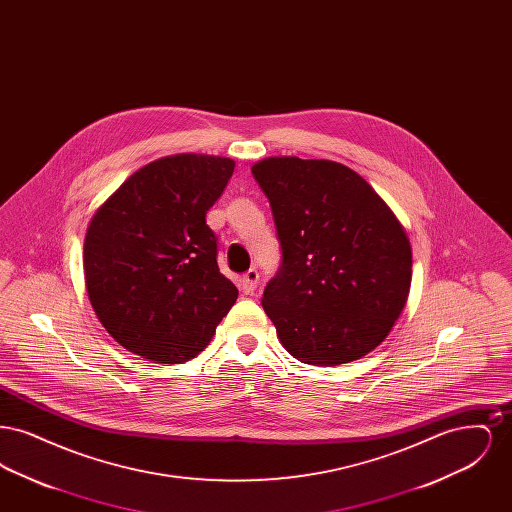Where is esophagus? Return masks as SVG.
Returning a JSON list of instances; mask_svg holds the SVG:
<instances>
[{"mask_svg":"<svg viewBox=\"0 0 512 512\" xmlns=\"http://www.w3.org/2000/svg\"><path fill=\"white\" fill-rule=\"evenodd\" d=\"M257 286H259V272L255 268H251L240 278V288L245 295H251L257 290Z\"/></svg>","mask_w":512,"mask_h":512,"instance_id":"obj_1","label":"esophagus"}]
</instances>
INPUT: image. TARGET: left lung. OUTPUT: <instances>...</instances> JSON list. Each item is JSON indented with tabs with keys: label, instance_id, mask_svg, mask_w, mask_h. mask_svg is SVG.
I'll list each match as a JSON object with an SVG mask.
<instances>
[{
	"label": "left lung",
	"instance_id": "obj_1",
	"mask_svg": "<svg viewBox=\"0 0 512 512\" xmlns=\"http://www.w3.org/2000/svg\"><path fill=\"white\" fill-rule=\"evenodd\" d=\"M251 172L282 247L261 299L278 340L305 365L365 357L409 297L413 253L403 224L361 174L336 161L268 157Z\"/></svg>",
	"mask_w": 512,
	"mask_h": 512
}]
</instances>
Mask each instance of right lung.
<instances>
[{
  "instance_id": "1",
  "label": "right lung",
  "mask_w": 512,
  "mask_h": 512,
  "mask_svg": "<svg viewBox=\"0 0 512 512\" xmlns=\"http://www.w3.org/2000/svg\"><path fill=\"white\" fill-rule=\"evenodd\" d=\"M236 163L180 153L130 174L84 238V280L103 328L124 349L176 365L199 355L238 299L220 274L205 215Z\"/></svg>"
}]
</instances>
